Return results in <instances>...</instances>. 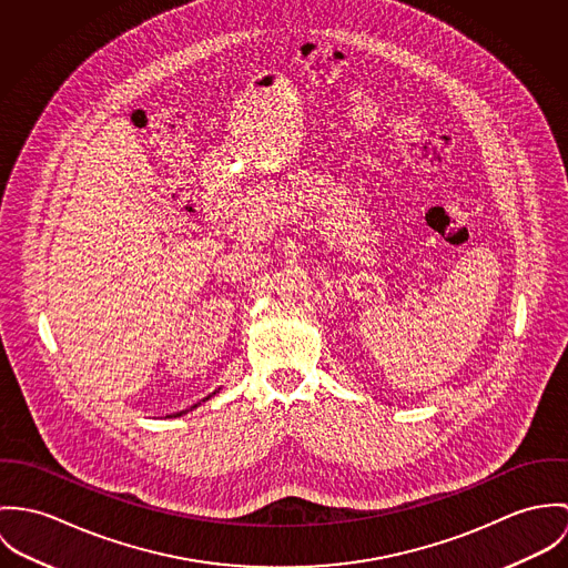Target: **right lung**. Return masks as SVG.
Returning <instances> with one entry per match:
<instances>
[{
	"label": "right lung",
	"instance_id": "add662e5",
	"mask_svg": "<svg viewBox=\"0 0 568 568\" xmlns=\"http://www.w3.org/2000/svg\"><path fill=\"white\" fill-rule=\"evenodd\" d=\"M206 398H209V396H206ZM193 407H195V405H193ZM183 414H185V412H181V414H176V416H183Z\"/></svg>",
	"mask_w": 568,
	"mask_h": 568
}]
</instances>
